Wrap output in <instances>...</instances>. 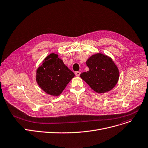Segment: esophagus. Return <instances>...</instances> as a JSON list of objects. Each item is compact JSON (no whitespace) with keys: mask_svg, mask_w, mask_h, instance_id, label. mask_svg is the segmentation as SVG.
Masks as SVG:
<instances>
[{"mask_svg":"<svg viewBox=\"0 0 148 148\" xmlns=\"http://www.w3.org/2000/svg\"><path fill=\"white\" fill-rule=\"evenodd\" d=\"M80 74H81V72H80V71H76V72L75 73V75H76L77 77L80 76Z\"/></svg>","mask_w":148,"mask_h":148,"instance_id":"esophagus-1","label":"esophagus"}]
</instances>
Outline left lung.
Masks as SVG:
<instances>
[{
    "instance_id": "left-lung-1",
    "label": "left lung",
    "mask_w": 148,
    "mask_h": 148,
    "mask_svg": "<svg viewBox=\"0 0 148 148\" xmlns=\"http://www.w3.org/2000/svg\"><path fill=\"white\" fill-rule=\"evenodd\" d=\"M86 65L89 70L80 76L96 93H103L112 90L119 81V68L107 55H93L87 60Z\"/></svg>"
}]
</instances>
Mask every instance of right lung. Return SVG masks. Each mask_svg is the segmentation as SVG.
I'll return each mask as SVG.
<instances>
[{
	"mask_svg": "<svg viewBox=\"0 0 148 148\" xmlns=\"http://www.w3.org/2000/svg\"><path fill=\"white\" fill-rule=\"evenodd\" d=\"M75 76L55 53H51L44 60L36 71V82L46 93L60 95L68 83Z\"/></svg>",
	"mask_w": 148,
	"mask_h": 148,
	"instance_id": "obj_1",
	"label": "right lung"
}]
</instances>
